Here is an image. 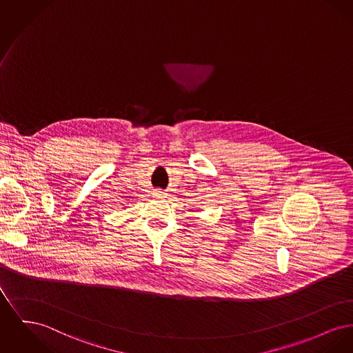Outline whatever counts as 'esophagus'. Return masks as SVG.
Returning a JSON list of instances; mask_svg holds the SVG:
<instances>
[{"instance_id": "34e87169", "label": "esophagus", "mask_w": 353, "mask_h": 353, "mask_svg": "<svg viewBox=\"0 0 353 353\" xmlns=\"http://www.w3.org/2000/svg\"><path fill=\"white\" fill-rule=\"evenodd\" d=\"M153 197H156V199H165L166 193L163 190V189H153Z\"/></svg>"}]
</instances>
